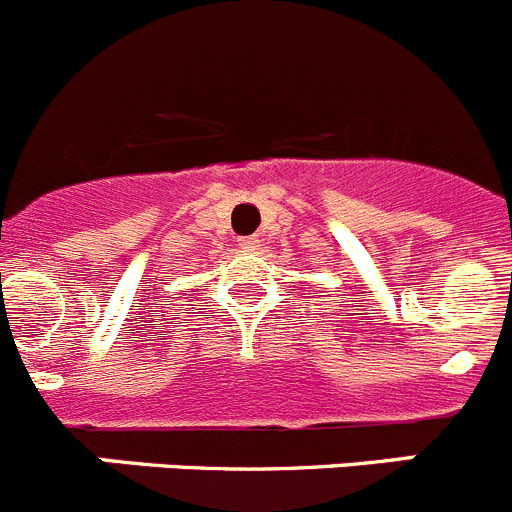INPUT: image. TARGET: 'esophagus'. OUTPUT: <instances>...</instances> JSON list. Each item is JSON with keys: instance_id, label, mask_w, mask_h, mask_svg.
Listing matches in <instances>:
<instances>
[{"instance_id": "1", "label": "esophagus", "mask_w": 512, "mask_h": 512, "mask_svg": "<svg viewBox=\"0 0 512 512\" xmlns=\"http://www.w3.org/2000/svg\"><path fill=\"white\" fill-rule=\"evenodd\" d=\"M237 242H240L242 250H247V252L257 250V247H260V237H257V234H250V237H240Z\"/></svg>"}]
</instances>
